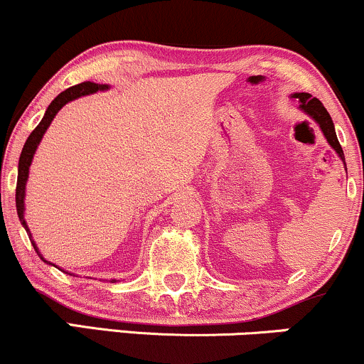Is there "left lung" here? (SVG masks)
Wrapping results in <instances>:
<instances>
[{
    "mask_svg": "<svg viewBox=\"0 0 364 364\" xmlns=\"http://www.w3.org/2000/svg\"><path fill=\"white\" fill-rule=\"evenodd\" d=\"M291 97L292 100L299 101L301 112H304L306 115H308L309 118H313V120L320 125V129H321V132H323L326 142L332 146V149L338 154V158H341L342 163H344V166H346L344 151H342L341 142H338V139H337L332 117L328 115V112H326L325 106L321 105V101L316 100V97H313L311 94H308V92H294V94H291ZM346 171H347V168H346Z\"/></svg>",
    "mask_w": 364,
    "mask_h": 364,
    "instance_id": "1",
    "label": "left lung"
}]
</instances>
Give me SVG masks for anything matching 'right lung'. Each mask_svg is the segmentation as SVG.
Returning <instances> with one entry per match:
<instances>
[{"label":"right lung","instance_id":"right-lung-1","mask_svg":"<svg viewBox=\"0 0 364 364\" xmlns=\"http://www.w3.org/2000/svg\"><path fill=\"white\" fill-rule=\"evenodd\" d=\"M108 89H109L108 84L82 82V84L72 85V87L65 89L63 92H60L58 96H56L55 100L51 101L50 106H48L46 113H44L43 120L39 122L38 127L32 130L31 136L27 137L26 144H23L22 154H20L18 177H17V194H15V204H17V213H18L20 223H22L23 228H26V232L28 234V239H31V242H32V246H34L36 252H38L39 258L43 259L44 263H48V264H53V263H50V261H48V259H44L43 255H41V252H39V249H38V246H36L34 239H32L31 228H28L27 222H26V216H23V213H26V186H27V178H28V168H31L32 160H34L36 149H38L41 139H43L44 134H46L48 127H50V125H51L53 118L56 117V113H58L65 105L70 103V101H73V100H79V97L87 96V94H94V92H97V91H108ZM53 267H55V264H53ZM56 268H58V267H56ZM60 270H61V268H60ZM65 273H68V272H65ZM70 275H72V273H70Z\"/></svg>","mask_w":364,"mask_h":364}]
</instances>
